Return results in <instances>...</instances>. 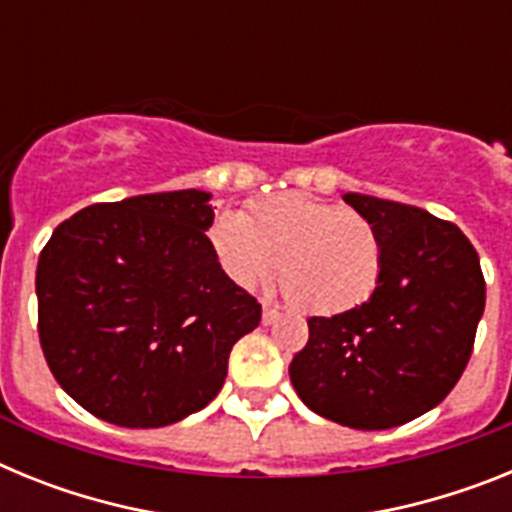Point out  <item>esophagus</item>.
<instances>
[{
    "label": "esophagus",
    "mask_w": 512,
    "mask_h": 512,
    "mask_svg": "<svg viewBox=\"0 0 512 512\" xmlns=\"http://www.w3.org/2000/svg\"><path fill=\"white\" fill-rule=\"evenodd\" d=\"M277 320H279V310H277V307L264 305V312H261V323L271 325V323H277Z\"/></svg>",
    "instance_id": "34e87169"
}]
</instances>
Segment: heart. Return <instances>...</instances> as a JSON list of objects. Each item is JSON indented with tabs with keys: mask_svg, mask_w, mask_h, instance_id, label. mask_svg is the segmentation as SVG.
<instances>
[{
	"mask_svg": "<svg viewBox=\"0 0 512 512\" xmlns=\"http://www.w3.org/2000/svg\"><path fill=\"white\" fill-rule=\"evenodd\" d=\"M210 246L238 287H256L274 271L297 310L338 315L364 305L382 277L384 246L366 215L307 194H277L248 215L220 212Z\"/></svg>",
	"mask_w": 512,
	"mask_h": 512,
	"instance_id": "b5f03b06",
	"label": "heart"
}]
</instances>
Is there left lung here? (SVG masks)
Returning a JSON list of instances; mask_svg holds the SVG:
<instances>
[{
    "label": "left lung",
    "instance_id": "obj_1",
    "mask_svg": "<svg viewBox=\"0 0 512 512\" xmlns=\"http://www.w3.org/2000/svg\"><path fill=\"white\" fill-rule=\"evenodd\" d=\"M382 235L374 295L333 318H310L289 364L297 395L333 423L384 431L436 408L456 387L485 312L477 248L449 220L348 192Z\"/></svg>",
    "mask_w": 512,
    "mask_h": 512
}]
</instances>
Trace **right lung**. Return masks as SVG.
Instances as JSON below:
<instances>
[{
	"instance_id": "right-lung-1",
	"label": "right lung",
	"mask_w": 512,
	"mask_h": 512,
	"mask_svg": "<svg viewBox=\"0 0 512 512\" xmlns=\"http://www.w3.org/2000/svg\"><path fill=\"white\" fill-rule=\"evenodd\" d=\"M200 189L97 202L53 230L35 271L48 369L81 408L161 428L215 400L261 305L228 279Z\"/></svg>"
}]
</instances>
